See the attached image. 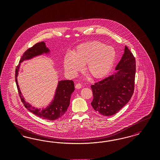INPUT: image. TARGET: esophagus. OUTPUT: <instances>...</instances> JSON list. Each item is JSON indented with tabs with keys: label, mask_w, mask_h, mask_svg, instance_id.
I'll use <instances>...</instances> for the list:
<instances>
[{
	"label": "esophagus",
	"mask_w": 160,
	"mask_h": 160,
	"mask_svg": "<svg viewBox=\"0 0 160 160\" xmlns=\"http://www.w3.org/2000/svg\"><path fill=\"white\" fill-rule=\"evenodd\" d=\"M82 84L80 83H77L76 84V88L77 89H80L82 88Z\"/></svg>",
	"instance_id": "34e87169"
}]
</instances>
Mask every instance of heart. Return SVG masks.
Here are the masks:
<instances>
[{
    "label": "heart",
    "mask_w": 160,
    "mask_h": 160,
    "mask_svg": "<svg viewBox=\"0 0 160 160\" xmlns=\"http://www.w3.org/2000/svg\"><path fill=\"white\" fill-rule=\"evenodd\" d=\"M116 53L113 47L99 41L83 43L77 46L72 54H66L64 67L67 73L74 76L83 69L93 79L106 76L112 68Z\"/></svg>",
    "instance_id": "1"
}]
</instances>
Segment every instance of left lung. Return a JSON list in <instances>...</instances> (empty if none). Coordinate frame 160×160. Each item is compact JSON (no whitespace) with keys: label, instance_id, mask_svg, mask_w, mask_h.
I'll return each instance as SVG.
<instances>
[{"label":"left lung","instance_id":"obj_1","mask_svg":"<svg viewBox=\"0 0 160 160\" xmlns=\"http://www.w3.org/2000/svg\"><path fill=\"white\" fill-rule=\"evenodd\" d=\"M115 69L113 74L91 86L92 106L105 116L118 113L129 102L134 93L136 59L127 46Z\"/></svg>","mask_w":160,"mask_h":160}]
</instances>
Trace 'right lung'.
I'll return each mask as SVG.
<instances>
[{"label": "right lung", "mask_w": 160, "mask_h": 160, "mask_svg": "<svg viewBox=\"0 0 160 160\" xmlns=\"http://www.w3.org/2000/svg\"><path fill=\"white\" fill-rule=\"evenodd\" d=\"M49 50L46 47L44 42H40L35 44L34 46L28 48L23 54L20 60V63L23 61L31 59L36 56L40 55L44 53H48ZM20 64L17 65L15 69V82L17 89L20 97V99L24 107L33 114L46 120L54 121L62 116L67 112L69 106L71 95L74 91V83L72 80H62L59 82L55 96L52 102L45 109L40 110L33 107L29 103L26 102L18 85L17 77L19 70Z\"/></svg>", "instance_id": "obj_1"}]
</instances>
